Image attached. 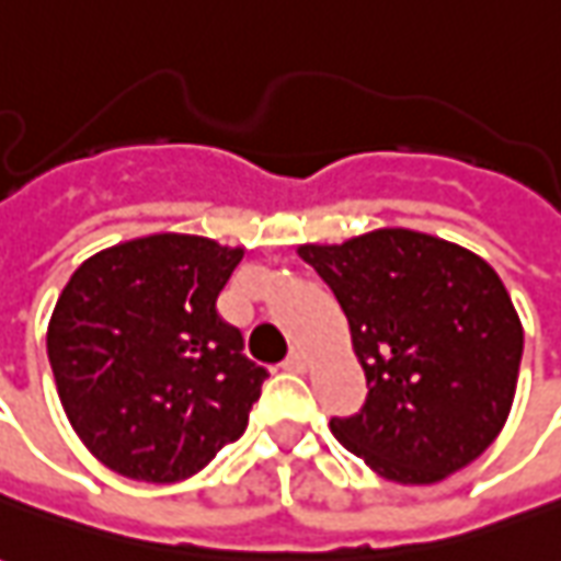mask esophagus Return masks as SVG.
<instances>
[{
	"mask_svg": "<svg viewBox=\"0 0 561 561\" xmlns=\"http://www.w3.org/2000/svg\"><path fill=\"white\" fill-rule=\"evenodd\" d=\"M309 358L304 352H291L288 358H285V370H291V374H307Z\"/></svg>",
	"mask_w": 561,
	"mask_h": 561,
	"instance_id": "34e87169",
	"label": "esophagus"
}]
</instances>
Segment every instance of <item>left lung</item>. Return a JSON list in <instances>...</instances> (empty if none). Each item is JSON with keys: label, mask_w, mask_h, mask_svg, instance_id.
Returning <instances> with one entry per match:
<instances>
[{"label": "left lung", "mask_w": 561, "mask_h": 561, "mask_svg": "<svg viewBox=\"0 0 561 561\" xmlns=\"http://www.w3.org/2000/svg\"><path fill=\"white\" fill-rule=\"evenodd\" d=\"M331 285L367 376L362 413L331 431L364 465L428 485L480 458L511 416L523 321L480 254L407 227L297 245Z\"/></svg>", "instance_id": "8db88e82"}]
</instances>
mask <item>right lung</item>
<instances>
[{
	"instance_id": "obj_1",
	"label": "right lung",
	"mask_w": 561,
	"mask_h": 561,
	"mask_svg": "<svg viewBox=\"0 0 561 561\" xmlns=\"http://www.w3.org/2000/svg\"><path fill=\"white\" fill-rule=\"evenodd\" d=\"M242 254L151 233L90 254L66 282L48 362L69 425L108 471L179 483L245 431L267 370L215 307Z\"/></svg>"
}]
</instances>
